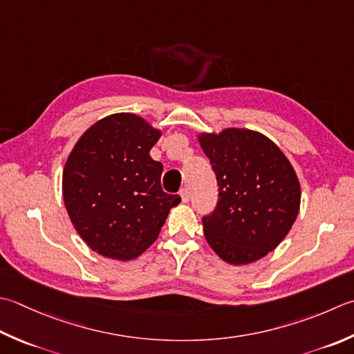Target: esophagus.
<instances>
[{"label":"esophagus","mask_w":354,"mask_h":354,"mask_svg":"<svg viewBox=\"0 0 354 354\" xmlns=\"http://www.w3.org/2000/svg\"><path fill=\"white\" fill-rule=\"evenodd\" d=\"M179 195H181L183 203H189V199H190V193H189V190H187V189H183L181 192H179Z\"/></svg>","instance_id":"obj_1"}]
</instances>
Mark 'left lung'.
Returning a JSON list of instances; mask_svg holds the SVG:
<instances>
[{"label":"left lung","mask_w":354,"mask_h":354,"mask_svg":"<svg viewBox=\"0 0 354 354\" xmlns=\"http://www.w3.org/2000/svg\"><path fill=\"white\" fill-rule=\"evenodd\" d=\"M198 140L219 185L216 207L203 218L207 242L232 266L264 258L287 236L299 213L295 169L259 131L225 129L201 133Z\"/></svg>","instance_id":"obj_1"}]
</instances>
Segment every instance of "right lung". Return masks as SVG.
I'll use <instances>...</instances> for the list:
<instances>
[{
  "label": "right lung",
  "mask_w": 354,
  "mask_h": 354,
  "mask_svg": "<svg viewBox=\"0 0 354 354\" xmlns=\"http://www.w3.org/2000/svg\"><path fill=\"white\" fill-rule=\"evenodd\" d=\"M161 138L144 118L115 113L87 129L62 171V196L75 230L101 256L130 261L156 241L171 207L162 164L150 158Z\"/></svg>",
  "instance_id": "1"
}]
</instances>
